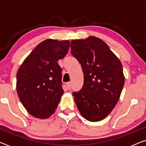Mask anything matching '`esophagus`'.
Masks as SVG:
<instances>
[{
	"instance_id": "34e87169",
	"label": "esophagus",
	"mask_w": 146,
	"mask_h": 146,
	"mask_svg": "<svg viewBox=\"0 0 146 146\" xmlns=\"http://www.w3.org/2000/svg\"><path fill=\"white\" fill-rule=\"evenodd\" d=\"M67 88L68 90L71 89V82H68L67 83Z\"/></svg>"
}]
</instances>
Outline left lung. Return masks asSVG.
<instances>
[{
	"label": "left lung",
	"mask_w": 146,
	"mask_h": 146,
	"mask_svg": "<svg viewBox=\"0 0 146 146\" xmlns=\"http://www.w3.org/2000/svg\"><path fill=\"white\" fill-rule=\"evenodd\" d=\"M70 48L84 73L82 88L72 93L78 109L87 120H102L120 97L125 82L122 64L99 38L72 40Z\"/></svg>",
	"instance_id": "left-lung-1"
}]
</instances>
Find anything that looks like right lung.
<instances>
[{
  "label": "right lung",
  "mask_w": 146,
  "mask_h": 146,
  "mask_svg": "<svg viewBox=\"0 0 146 146\" xmlns=\"http://www.w3.org/2000/svg\"><path fill=\"white\" fill-rule=\"evenodd\" d=\"M69 40L47 39L31 52L17 74V94L28 112L37 118L50 116L64 93L58 61L66 55Z\"/></svg>",
  "instance_id": "1"
}]
</instances>
